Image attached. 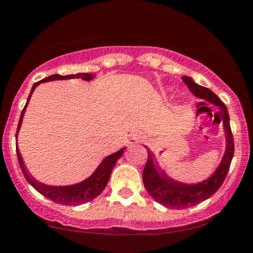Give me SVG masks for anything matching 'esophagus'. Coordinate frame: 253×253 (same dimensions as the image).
<instances>
[{
    "label": "esophagus",
    "instance_id": "1",
    "mask_svg": "<svg viewBox=\"0 0 253 253\" xmlns=\"http://www.w3.org/2000/svg\"><path fill=\"white\" fill-rule=\"evenodd\" d=\"M139 141H140L139 135H131V138H129V144H135V143H139Z\"/></svg>",
    "mask_w": 253,
    "mask_h": 253
}]
</instances>
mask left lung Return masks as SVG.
Instances as JSON below:
<instances>
[{"label": "left lung", "instance_id": "obj_1", "mask_svg": "<svg viewBox=\"0 0 253 253\" xmlns=\"http://www.w3.org/2000/svg\"><path fill=\"white\" fill-rule=\"evenodd\" d=\"M182 80L194 96L203 98L220 108L218 113L223 120L227 143L226 152L215 173L209 179L198 184H182L167 176L162 170L157 169L152 160V154L148 151V161L143 170L144 186L155 201L170 209H186L211 197L223 184L234 155V140L229 126V115L226 105L211 90L196 84L191 78L182 77Z\"/></svg>", "mask_w": 253, "mask_h": 253}]
</instances>
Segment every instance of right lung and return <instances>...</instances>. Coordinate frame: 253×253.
Instances as JSON below:
<instances>
[{"mask_svg": "<svg viewBox=\"0 0 253 253\" xmlns=\"http://www.w3.org/2000/svg\"><path fill=\"white\" fill-rule=\"evenodd\" d=\"M73 78H77V79H83L88 82L93 78L92 74L90 73H77V74H69V76H60V74H52L45 79L41 80V82L35 83L32 86V90L30 92L29 98H27L26 104H25L23 112H21L20 115V120H19L18 124V129H16V138H18V133L19 129H20L21 124H23V118L25 114V109H26L27 104H29L30 98H31L33 91L35 88L37 87L41 83H45V82H51V80H62V79H73ZM124 154V148L119 150L118 152L115 154L109 155L104 158L103 161L101 162V165L97 167V169L93 171V174L91 176H88L87 179L84 180V181L79 182V184H74V185H68V186H50V185H45L42 184V182L37 181L36 179L30 175L29 171L26 170L25 168L23 158H21L20 152H19L18 146H16V155H18V161L19 165H20L21 170H23V174L25 176V179L29 181V184L35 188L36 191H38L41 194H43L44 197L50 199V201L55 202V203H59L62 205H80L87 203V202L92 201L95 199L97 196L102 193V191L104 190L105 186H107L108 181H109L110 174H112V170L115 166L116 161L119 160Z\"/></svg>", "mask_w": 253, "mask_h": 253, "instance_id": "add662e5", "label": "right lung"}]
</instances>
